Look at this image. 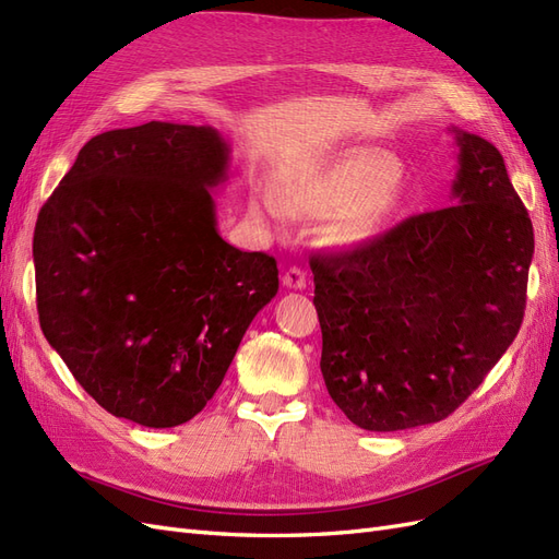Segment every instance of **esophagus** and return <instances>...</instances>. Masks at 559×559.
<instances>
[{
	"instance_id": "34e87169",
	"label": "esophagus",
	"mask_w": 559,
	"mask_h": 559,
	"mask_svg": "<svg viewBox=\"0 0 559 559\" xmlns=\"http://www.w3.org/2000/svg\"><path fill=\"white\" fill-rule=\"evenodd\" d=\"M282 282H284L286 289H306L308 275H306V270L294 265V267H289V270H284Z\"/></svg>"
}]
</instances>
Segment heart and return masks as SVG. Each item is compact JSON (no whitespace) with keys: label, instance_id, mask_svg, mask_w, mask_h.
<instances>
[{"label":"heart","instance_id":"heart-1","mask_svg":"<svg viewBox=\"0 0 559 559\" xmlns=\"http://www.w3.org/2000/svg\"><path fill=\"white\" fill-rule=\"evenodd\" d=\"M399 163L376 146H349L302 170L284 183V205L270 191L251 198L253 214L284 218V207L298 216H334L329 238L354 247L368 242L396 207Z\"/></svg>","mask_w":559,"mask_h":559}]
</instances>
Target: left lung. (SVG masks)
<instances>
[{
	"label": "left lung",
	"instance_id": "obj_1",
	"mask_svg": "<svg viewBox=\"0 0 559 559\" xmlns=\"http://www.w3.org/2000/svg\"><path fill=\"white\" fill-rule=\"evenodd\" d=\"M452 134L454 205L310 261L321 376L337 408L366 431L445 419L522 324L532 218L499 148L460 128Z\"/></svg>",
	"mask_w": 559,
	"mask_h": 559
}]
</instances>
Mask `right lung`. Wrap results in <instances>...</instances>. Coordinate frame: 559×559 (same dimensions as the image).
Returning a JSON list of instances; mask_svg holds the SVG:
<instances>
[{"instance_id":"add662e5","label":"right lung","mask_w":559,"mask_h":559,"mask_svg":"<svg viewBox=\"0 0 559 559\" xmlns=\"http://www.w3.org/2000/svg\"><path fill=\"white\" fill-rule=\"evenodd\" d=\"M218 130L151 121L97 134L46 200L35 242L48 345L116 417L170 429L224 382L277 261L216 230Z\"/></svg>"}]
</instances>
